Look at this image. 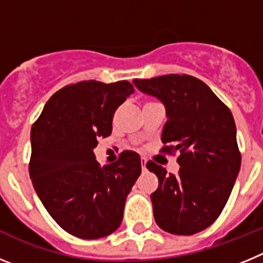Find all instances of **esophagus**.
Here are the masks:
<instances>
[{
    "instance_id": "34e87169",
    "label": "esophagus",
    "mask_w": 263,
    "mask_h": 263,
    "mask_svg": "<svg viewBox=\"0 0 263 263\" xmlns=\"http://www.w3.org/2000/svg\"><path fill=\"white\" fill-rule=\"evenodd\" d=\"M141 168H142V171H146V160L141 162Z\"/></svg>"
}]
</instances>
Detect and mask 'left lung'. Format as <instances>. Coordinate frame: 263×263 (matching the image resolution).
<instances>
[{"label": "left lung", "instance_id": "1", "mask_svg": "<svg viewBox=\"0 0 263 263\" xmlns=\"http://www.w3.org/2000/svg\"><path fill=\"white\" fill-rule=\"evenodd\" d=\"M141 92L166 106L160 152L179 153L178 175L148 160L158 176L152 194L155 222L171 234L191 236L216 221L231 196L241 167L233 115L199 79L190 75L136 79Z\"/></svg>", "mask_w": 263, "mask_h": 263}]
</instances>
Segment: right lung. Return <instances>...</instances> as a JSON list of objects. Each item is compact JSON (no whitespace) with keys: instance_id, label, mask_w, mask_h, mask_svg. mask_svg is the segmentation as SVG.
<instances>
[{"instance_id":"obj_1","label":"right lung","mask_w":263,"mask_h":263,"mask_svg":"<svg viewBox=\"0 0 263 263\" xmlns=\"http://www.w3.org/2000/svg\"><path fill=\"white\" fill-rule=\"evenodd\" d=\"M133 84L85 80L50 97L31 127L30 178L51 217L72 236H109L122 221L125 201L141 175V158L125 150L101 167L93 148L111 133L115 111Z\"/></svg>"}]
</instances>
